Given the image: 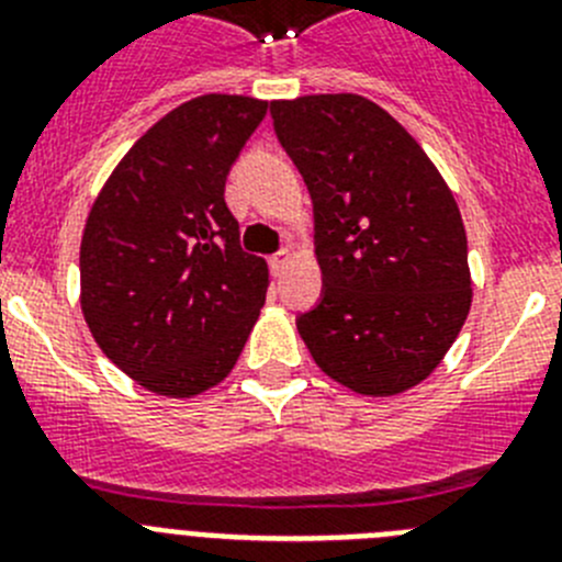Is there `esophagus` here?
<instances>
[{
    "label": "esophagus",
    "mask_w": 562,
    "mask_h": 562,
    "mask_svg": "<svg viewBox=\"0 0 562 562\" xmlns=\"http://www.w3.org/2000/svg\"><path fill=\"white\" fill-rule=\"evenodd\" d=\"M290 258H292L290 250L276 252V256H272V270H276V272H284V267L290 265Z\"/></svg>",
    "instance_id": "esophagus-1"
}]
</instances>
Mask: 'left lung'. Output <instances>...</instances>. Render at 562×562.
Here are the masks:
<instances>
[{"mask_svg":"<svg viewBox=\"0 0 562 562\" xmlns=\"http://www.w3.org/2000/svg\"><path fill=\"white\" fill-rule=\"evenodd\" d=\"M310 188L324 297L297 317L324 374L366 396L428 380L473 304L453 191L400 123L362 95L270 103Z\"/></svg>","mask_w":562,"mask_h":562,"instance_id":"1","label":"left lung"}]
</instances>
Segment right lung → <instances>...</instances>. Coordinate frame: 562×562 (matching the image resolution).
Returning <instances> with one entry per match:
<instances>
[{"label": "right lung", "instance_id": "obj_1", "mask_svg": "<svg viewBox=\"0 0 562 562\" xmlns=\"http://www.w3.org/2000/svg\"><path fill=\"white\" fill-rule=\"evenodd\" d=\"M267 101L200 95L126 151L87 216L81 312L103 355L151 394L220 385L265 306L267 261L238 247L225 180Z\"/></svg>", "mask_w": 562, "mask_h": 562}]
</instances>
